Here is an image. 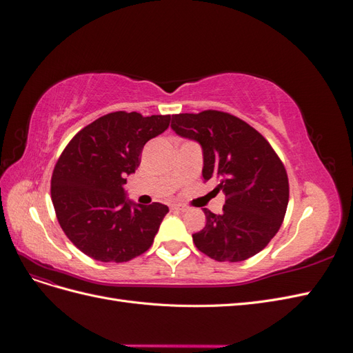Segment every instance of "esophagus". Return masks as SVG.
<instances>
[{
    "label": "esophagus",
    "instance_id": "esophagus-1",
    "mask_svg": "<svg viewBox=\"0 0 353 353\" xmlns=\"http://www.w3.org/2000/svg\"><path fill=\"white\" fill-rule=\"evenodd\" d=\"M172 209L184 213V212H187L190 208H188V206H185V205H179V203H175V205H172Z\"/></svg>",
    "mask_w": 353,
    "mask_h": 353
}]
</instances>
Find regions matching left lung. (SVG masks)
Segmentation results:
<instances>
[{"label":"left lung","instance_id":"left-lung-1","mask_svg":"<svg viewBox=\"0 0 353 353\" xmlns=\"http://www.w3.org/2000/svg\"><path fill=\"white\" fill-rule=\"evenodd\" d=\"M179 137L200 144L201 175L216 181L227 200L221 215L203 209L206 227L193 234L196 248L219 262H240L266 248L288 205L284 165L270 143L239 117L206 110L179 113L170 123Z\"/></svg>","mask_w":353,"mask_h":353}]
</instances>
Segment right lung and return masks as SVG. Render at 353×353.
Returning a JSON list of instances; mask_svg holds the SVG:
<instances>
[{"label":"right lung","instance_id":"obj_1","mask_svg":"<svg viewBox=\"0 0 353 353\" xmlns=\"http://www.w3.org/2000/svg\"><path fill=\"white\" fill-rule=\"evenodd\" d=\"M170 116L114 112L85 126L63 150L51 178L61 230L100 262H126L150 249L166 205L126 197V176L140 165L145 143L165 132Z\"/></svg>","mask_w":353,"mask_h":353}]
</instances>
